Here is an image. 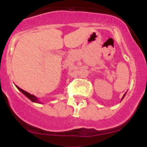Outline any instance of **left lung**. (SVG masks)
<instances>
[{"label":"left lung","instance_id":"1","mask_svg":"<svg viewBox=\"0 0 147 147\" xmlns=\"http://www.w3.org/2000/svg\"><path fill=\"white\" fill-rule=\"evenodd\" d=\"M126 93H125V94H124V96H123V97H122V99H121V101H122V99H124V96H125V95H126Z\"/></svg>","mask_w":147,"mask_h":147}]
</instances>
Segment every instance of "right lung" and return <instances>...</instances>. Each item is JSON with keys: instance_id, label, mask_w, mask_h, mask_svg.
I'll return each mask as SVG.
<instances>
[{"instance_id": "obj_1", "label": "right lung", "mask_w": 147, "mask_h": 147, "mask_svg": "<svg viewBox=\"0 0 147 147\" xmlns=\"http://www.w3.org/2000/svg\"><path fill=\"white\" fill-rule=\"evenodd\" d=\"M15 86H16V85H15ZM16 87L18 89V90H19L20 91H21V92H22V93L23 94V95H25V96H26L27 97H28V99H30V100H31L32 102H35V103H38V104H41V102H40L39 100H38V99L37 98V97H36V96H34V95H31V94H30L29 92H26V91L23 90V89L20 88L19 87L17 86H16Z\"/></svg>"}]
</instances>
